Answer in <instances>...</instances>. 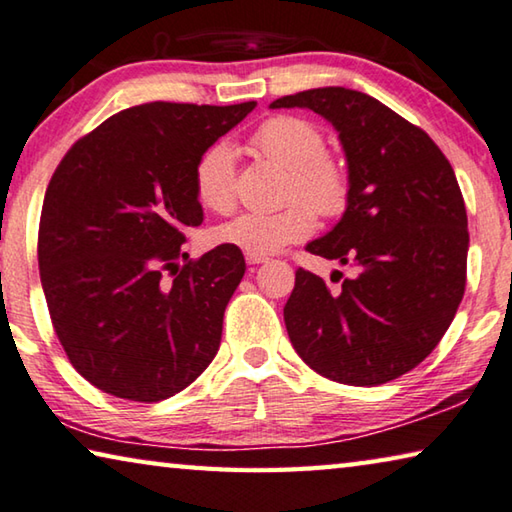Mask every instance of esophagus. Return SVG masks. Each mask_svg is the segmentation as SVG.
<instances>
[{
	"instance_id": "esophagus-1",
	"label": "esophagus",
	"mask_w": 512,
	"mask_h": 512,
	"mask_svg": "<svg viewBox=\"0 0 512 512\" xmlns=\"http://www.w3.org/2000/svg\"><path fill=\"white\" fill-rule=\"evenodd\" d=\"M245 258H247L249 265H261V263L270 261V258H267L265 254H245Z\"/></svg>"
}]
</instances>
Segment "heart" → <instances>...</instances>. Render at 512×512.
Returning a JSON list of instances; mask_svg holds the SVG:
<instances>
[{
  "instance_id": "heart-1",
  "label": "heart",
  "mask_w": 512,
  "mask_h": 512,
  "mask_svg": "<svg viewBox=\"0 0 512 512\" xmlns=\"http://www.w3.org/2000/svg\"><path fill=\"white\" fill-rule=\"evenodd\" d=\"M249 145L267 161L288 172V206L270 213H242L213 231L215 242L245 254H274L311 236L315 211L338 217L351 199L347 161L324 149V133L299 115H272L254 129ZM192 186L199 204L213 213H231L236 206V152L229 142H213L197 156Z\"/></svg>"
}]
</instances>
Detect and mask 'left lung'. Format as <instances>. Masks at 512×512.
Masks as SVG:
<instances>
[{"label":"left lung","instance_id":"1","mask_svg":"<svg viewBox=\"0 0 512 512\" xmlns=\"http://www.w3.org/2000/svg\"><path fill=\"white\" fill-rule=\"evenodd\" d=\"M270 106L326 117L351 174L345 215L306 249L358 274L331 290L299 267L283 308L292 347L331 381L397 379L431 354L465 295L469 231L454 167L429 133L365 92L315 88Z\"/></svg>","mask_w":512,"mask_h":512}]
</instances>
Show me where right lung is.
<instances>
[{
	"instance_id": "right-lung-1",
	"label": "right lung",
	"mask_w": 512,
	"mask_h": 512,
	"mask_svg": "<svg viewBox=\"0 0 512 512\" xmlns=\"http://www.w3.org/2000/svg\"><path fill=\"white\" fill-rule=\"evenodd\" d=\"M254 106L127 108L74 142L52 174L38 229L49 317L74 370L108 395L154 404L215 358L247 265L229 245L183 251L186 229L204 220L192 167Z\"/></svg>"
}]
</instances>
